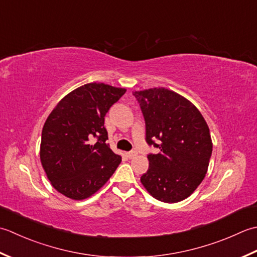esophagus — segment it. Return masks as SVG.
I'll return each instance as SVG.
<instances>
[{"instance_id":"obj_1","label":"esophagus","mask_w":257,"mask_h":257,"mask_svg":"<svg viewBox=\"0 0 257 257\" xmlns=\"http://www.w3.org/2000/svg\"><path fill=\"white\" fill-rule=\"evenodd\" d=\"M136 155H138V153H136L135 151H131V152H127V153H126V158H128V159H134Z\"/></svg>"}]
</instances>
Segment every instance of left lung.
Returning a JSON list of instances; mask_svg holds the SVG:
<instances>
[{
  "mask_svg": "<svg viewBox=\"0 0 257 257\" xmlns=\"http://www.w3.org/2000/svg\"><path fill=\"white\" fill-rule=\"evenodd\" d=\"M133 95L145 119L146 142L160 150L148 155L149 170L141 182L161 202L185 200L205 177L212 155L205 119L194 104L167 88L135 91Z\"/></svg>",
  "mask_w": 257,
  "mask_h": 257,
  "instance_id": "left-lung-1",
  "label": "left lung"
}]
</instances>
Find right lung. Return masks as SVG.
<instances>
[{
	"label": "right lung",
	"mask_w": 257,
	"mask_h": 257,
	"mask_svg": "<svg viewBox=\"0 0 257 257\" xmlns=\"http://www.w3.org/2000/svg\"><path fill=\"white\" fill-rule=\"evenodd\" d=\"M125 92L104 83H88L63 97L46 118L40 159L52 186L61 194L75 201L90 197L121 163V156L106 143L104 117Z\"/></svg>",
	"instance_id": "1"
}]
</instances>
